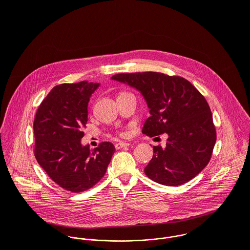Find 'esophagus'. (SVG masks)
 Wrapping results in <instances>:
<instances>
[{"mask_svg": "<svg viewBox=\"0 0 250 250\" xmlns=\"http://www.w3.org/2000/svg\"><path fill=\"white\" fill-rule=\"evenodd\" d=\"M130 145V143H124V142H120V143H115V148L116 149H121V148H124V147H127V146H129Z\"/></svg>", "mask_w": 250, "mask_h": 250, "instance_id": "obj_1", "label": "esophagus"}]
</instances>
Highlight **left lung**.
Listing matches in <instances>:
<instances>
[{
	"label": "left lung",
	"mask_w": 250,
	"mask_h": 250,
	"mask_svg": "<svg viewBox=\"0 0 250 250\" xmlns=\"http://www.w3.org/2000/svg\"><path fill=\"white\" fill-rule=\"evenodd\" d=\"M112 80L138 89L149 107L143 133L167 135V145L153 146L144 172L166 186H180L194 178L209 164L216 133L204 96L186 79L159 72L121 73Z\"/></svg>",
	"instance_id": "left-lung-1"
}]
</instances>
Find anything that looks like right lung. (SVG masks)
<instances>
[{
  "instance_id": "right-lung-1",
  "label": "right lung",
  "mask_w": 250,
  "mask_h": 250,
  "mask_svg": "<svg viewBox=\"0 0 250 250\" xmlns=\"http://www.w3.org/2000/svg\"><path fill=\"white\" fill-rule=\"evenodd\" d=\"M98 86L87 81L56 85L36 111V161L56 184L71 192H82L97 184L115 151L107 142L93 150L81 143L87 105Z\"/></svg>"
}]
</instances>
